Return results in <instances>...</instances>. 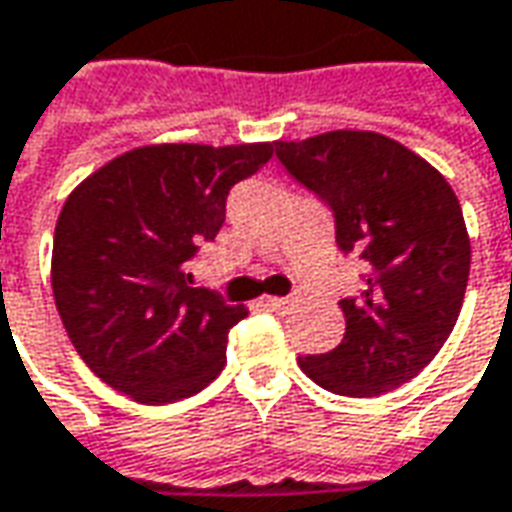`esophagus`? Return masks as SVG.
I'll list each match as a JSON object with an SVG mask.
<instances>
[{
  "instance_id": "1",
  "label": "esophagus",
  "mask_w": 512,
  "mask_h": 512,
  "mask_svg": "<svg viewBox=\"0 0 512 512\" xmlns=\"http://www.w3.org/2000/svg\"><path fill=\"white\" fill-rule=\"evenodd\" d=\"M260 303H263L266 309H274V311H283L286 306H289V300H286V297H263Z\"/></svg>"
}]
</instances>
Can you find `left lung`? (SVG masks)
I'll return each instance as SVG.
<instances>
[{
    "label": "left lung",
    "instance_id": "1",
    "mask_svg": "<svg viewBox=\"0 0 512 512\" xmlns=\"http://www.w3.org/2000/svg\"><path fill=\"white\" fill-rule=\"evenodd\" d=\"M280 164L334 212L337 246L357 252L365 280L340 300L345 337L300 357L326 391L379 397L414 379L459 320L470 238L456 192L422 155L371 130L274 141Z\"/></svg>",
    "mask_w": 512,
    "mask_h": 512
}]
</instances>
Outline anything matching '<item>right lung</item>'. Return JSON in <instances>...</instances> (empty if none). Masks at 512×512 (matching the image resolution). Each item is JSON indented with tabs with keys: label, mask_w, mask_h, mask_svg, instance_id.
<instances>
[{
	"label": "right lung",
	"mask_w": 512,
	"mask_h": 512,
	"mask_svg": "<svg viewBox=\"0 0 512 512\" xmlns=\"http://www.w3.org/2000/svg\"><path fill=\"white\" fill-rule=\"evenodd\" d=\"M274 144H147L87 175L62 206L50 283L87 368L135 402L192 397L226 365L249 311L192 289L189 260L215 240L229 189Z\"/></svg>",
	"instance_id": "add662e5"
}]
</instances>
